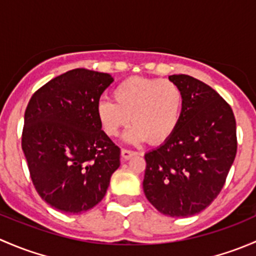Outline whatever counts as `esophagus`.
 <instances>
[{
  "label": "esophagus",
  "instance_id": "1",
  "mask_svg": "<svg viewBox=\"0 0 256 256\" xmlns=\"http://www.w3.org/2000/svg\"><path fill=\"white\" fill-rule=\"evenodd\" d=\"M138 154V152L131 151V150L122 148V150H121V160H122V161H128V160H130L131 157H132L134 154Z\"/></svg>",
  "mask_w": 256,
  "mask_h": 256
}]
</instances>
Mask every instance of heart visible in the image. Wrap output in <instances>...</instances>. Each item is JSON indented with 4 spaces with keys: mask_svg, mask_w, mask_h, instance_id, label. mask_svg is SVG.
<instances>
[{
    "mask_svg": "<svg viewBox=\"0 0 256 256\" xmlns=\"http://www.w3.org/2000/svg\"><path fill=\"white\" fill-rule=\"evenodd\" d=\"M112 100L102 99L96 116L108 136H118L130 118L134 125L124 135L128 144H164L177 130L182 118L184 95L174 82L131 76L112 90Z\"/></svg>",
    "mask_w": 256,
    "mask_h": 256,
    "instance_id": "b5f03b06",
    "label": "heart"
}]
</instances>
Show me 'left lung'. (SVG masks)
Listing matches in <instances>:
<instances>
[{
    "instance_id": "1",
    "label": "left lung",
    "mask_w": 256,
    "mask_h": 256,
    "mask_svg": "<svg viewBox=\"0 0 256 256\" xmlns=\"http://www.w3.org/2000/svg\"><path fill=\"white\" fill-rule=\"evenodd\" d=\"M168 79L184 95L174 135L144 154V192L164 216L186 218L216 198L236 154V124L232 108L214 89L186 74Z\"/></svg>"
}]
</instances>
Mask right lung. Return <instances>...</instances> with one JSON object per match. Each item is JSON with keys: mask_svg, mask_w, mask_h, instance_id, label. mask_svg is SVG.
Returning a JSON list of instances; mask_svg holds the SVG:
<instances>
[{"mask_svg": "<svg viewBox=\"0 0 256 256\" xmlns=\"http://www.w3.org/2000/svg\"><path fill=\"white\" fill-rule=\"evenodd\" d=\"M112 82L108 73L73 69L38 89L26 109L22 150L30 178L42 200L64 213L95 207L120 166V148L96 116Z\"/></svg>", "mask_w": 256, "mask_h": 256, "instance_id": "1", "label": "right lung"}]
</instances>
